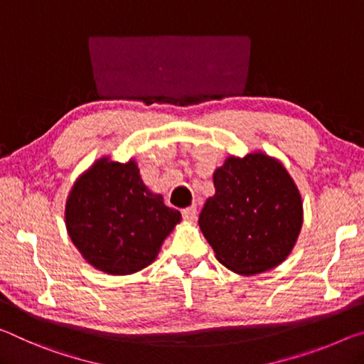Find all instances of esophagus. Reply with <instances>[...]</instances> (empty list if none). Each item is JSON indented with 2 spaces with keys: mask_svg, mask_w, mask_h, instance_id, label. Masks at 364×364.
Instances as JSON below:
<instances>
[{
  "mask_svg": "<svg viewBox=\"0 0 364 364\" xmlns=\"http://www.w3.org/2000/svg\"><path fill=\"white\" fill-rule=\"evenodd\" d=\"M182 216H183V219H186V221H188V223L195 221V218H196V208H195V206L186 208V210H182Z\"/></svg>",
  "mask_w": 364,
  "mask_h": 364,
  "instance_id": "obj_1",
  "label": "esophagus"
}]
</instances>
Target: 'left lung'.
Returning a JSON list of instances; mask_svg holds the SVG:
<instances>
[{
    "mask_svg": "<svg viewBox=\"0 0 364 364\" xmlns=\"http://www.w3.org/2000/svg\"><path fill=\"white\" fill-rule=\"evenodd\" d=\"M198 224L219 263L255 276L287 259L303 225L300 190L277 158L264 151L225 158Z\"/></svg>",
    "mask_w": 364,
    "mask_h": 364,
    "instance_id": "1",
    "label": "left lung"
}]
</instances>
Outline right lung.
<instances>
[{
	"instance_id": "right-lung-1",
	"label": "right lung",
	"mask_w": 364,
	"mask_h": 364,
	"mask_svg": "<svg viewBox=\"0 0 364 364\" xmlns=\"http://www.w3.org/2000/svg\"><path fill=\"white\" fill-rule=\"evenodd\" d=\"M182 214L164 205L141 181L134 158L117 163L98 158L75 178L64 208L70 240L83 259L111 276H129L150 266Z\"/></svg>"
}]
</instances>
